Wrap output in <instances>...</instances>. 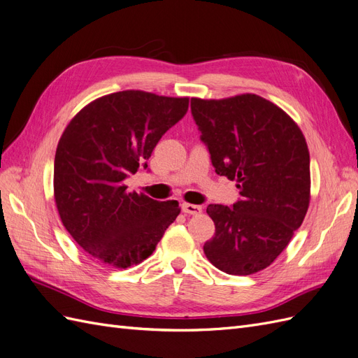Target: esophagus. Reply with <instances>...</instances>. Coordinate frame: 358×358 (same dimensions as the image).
<instances>
[{"mask_svg": "<svg viewBox=\"0 0 358 358\" xmlns=\"http://www.w3.org/2000/svg\"><path fill=\"white\" fill-rule=\"evenodd\" d=\"M203 210L201 206L197 204H191V203H183L182 204V212L188 213V215H200Z\"/></svg>", "mask_w": 358, "mask_h": 358, "instance_id": "34e87169", "label": "esophagus"}]
</instances>
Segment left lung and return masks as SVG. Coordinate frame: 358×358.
Listing matches in <instances>:
<instances>
[{
	"label": "left lung",
	"mask_w": 358,
	"mask_h": 358,
	"mask_svg": "<svg viewBox=\"0 0 358 358\" xmlns=\"http://www.w3.org/2000/svg\"><path fill=\"white\" fill-rule=\"evenodd\" d=\"M191 112L220 176L237 182L233 208L209 204V262L246 276L272 264L305 220L310 201L306 138L280 107L255 94L191 99Z\"/></svg>",
	"instance_id": "1"
}]
</instances>
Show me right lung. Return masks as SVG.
I'll use <instances>...</instances> for the list:
<instances>
[{"label":"right lung","instance_id":"right-lung-1","mask_svg":"<svg viewBox=\"0 0 358 358\" xmlns=\"http://www.w3.org/2000/svg\"><path fill=\"white\" fill-rule=\"evenodd\" d=\"M188 104V96L127 90L86 104L64 129L53 197L66 230L96 262L115 268L140 264L180 213L176 200L129 192L124 180L148 167L159 138Z\"/></svg>","mask_w":358,"mask_h":358}]
</instances>
